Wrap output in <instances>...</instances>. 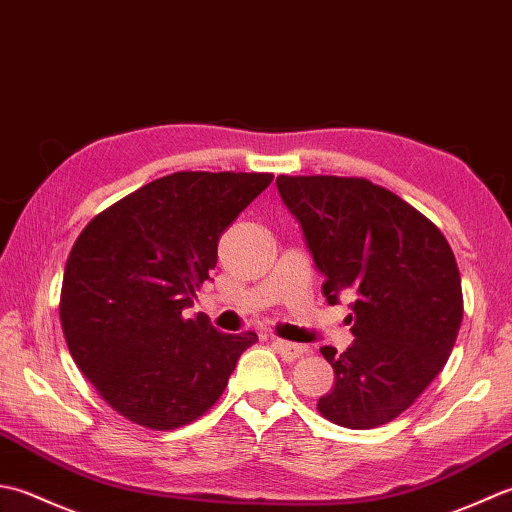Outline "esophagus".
<instances>
[{
  "instance_id": "34e87169",
  "label": "esophagus",
  "mask_w": 512,
  "mask_h": 512,
  "mask_svg": "<svg viewBox=\"0 0 512 512\" xmlns=\"http://www.w3.org/2000/svg\"><path fill=\"white\" fill-rule=\"evenodd\" d=\"M274 349L280 353V358L287 360V362H294L298 360L300 356H305L307 353V347L305 344H296V342H289V340H283V338H274Z\"/></svg>"
}]
</instances>
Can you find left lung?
<instances>
[{
    "mask_svg": "<svg viewBox=\"0 0 512 512\" xmlns=\"http://www.w3.org/2000/svg\"><path fill=\"white\" fill-rule=\"evenodd\" d=\"M336 305L353 289L347 351L322 347L336 384L318 400L322 417L375 429L404 413L451 356L464 316L453 249L429 218L387 187L358 176L276 179Z\"/></svg>",
    "mask_w": 512,
    "mask_h": 512,
    "instance_id": "obj_1",
    "label": "left lung"
}]
</instances>
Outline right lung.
Wrapping results in <instances>:
<instances>
[{
    "label": "right lung",
    "mask_w": 512,
    "mask_h": 512,
    "mask_svg": "<svg viewBox=\"0 0 512 512\" xmlns=\"http://www.w3.org/2000/svg\"><path fill=\"white\" fill-rule=\"evenodd\" d=\"M274 174L174 172L83 227L70 249L59 316L70 356L114 411L172 431L221 398L254 331L185 318L218 260V238Z\"/></svg>",
    "instance_id": "1"
}]
</instances>
